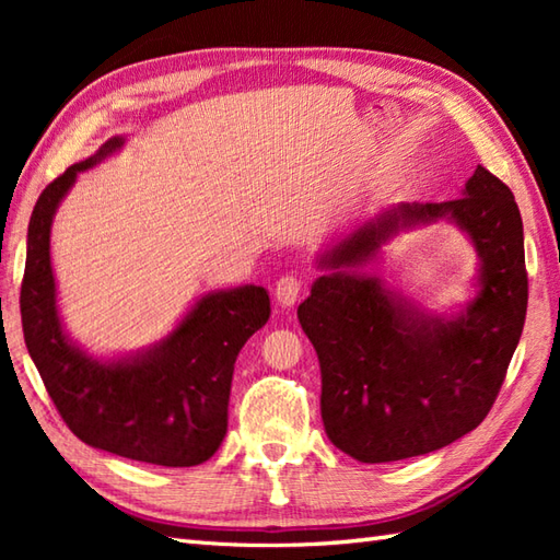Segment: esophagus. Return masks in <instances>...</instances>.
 <instances>
[{"label": "esophagus", "mask_w": 560, "mask_h": 560, "mask_svg": "<svg viewBox=\"0 0 560 560\" xmlns=\"http://www.w3.org/2000/svg\"><path fill=\"white\" fill-rule=\"evenodd\" d=\"M301 291H303V281L299 277H293V273H287V277H281L277 281V289H273V295H277V301L283 307H291L295 301H299Z\"/></svg>", "instance_id": "esophagus-1"}]
</instances>
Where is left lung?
<instances>
[{"instance_id": "obj_1", "label": "left lung", "mask_w": 560, "mask_h": 560, "mask_svg": "<svg viewBox=\"0 0 560 560\" xmlns=\"http://www.w3.org/2000/svg\"><path fill=\"white\" fill-rule=\"evenodd\" d=\"M445 218L470 235L480 293L455 318L431 316L361 275L388 237ZM299 305L323 373L325 433L365 464L425 455L474 431L501 392L525 327V235L515 197L483 165L464 197L397 205L327 249Z\"/></svg>"}]
</instances>
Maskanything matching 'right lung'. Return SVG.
Returning <instances> with one entry per match:
<instances>
[{
    "mask_svg": "<svg viewBox=\"0 0 560 560\" xmlns=\"http://www.w3.org/2000/svg\"><path fill=\"white\" fill-rule=\"evenodd\" d=\"M125 144L113 137L43 189L28 223L21 325L31 359L69 431L83 443L161 467H195L223 443L237 353L269 319L261 287L211 291L163 341L98 361L65 335L57 315L50 225L77 175Z\"/></svg>",
    "mask_w": 560,
    "mask_h": 560,
    "instance_id": "right-lung-1",
    "label": "right lung"
}]
</instances>
